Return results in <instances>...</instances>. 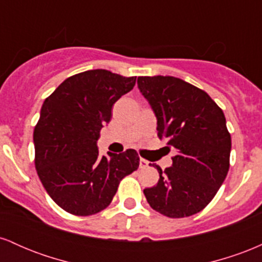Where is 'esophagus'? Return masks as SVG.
Segmentation results:
<instances>
[{"label": "esophagus", "instance_id": "esophagus-1", "mask_svg": "<svg viewBox=\"0 0 262 262\" xmlns=\"http://www.w3.org/2000/svg\"><path fill=\"white\" fill-rule=\"evenodd\" d=\"M149 166V161L145 160V159L141 158L140 161H139V167L140 169H146V167Z\"/></svg>", "mask_w": 262, "mask_h": 262}]
</instances>
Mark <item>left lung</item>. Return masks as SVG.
I'll list each match as a JSON object with an SVG mask.
<instances>
[{
    "instance_id": "obj_1",
    "label": "left lung",
    "mask_w": 262,
    "mask_h": 262,
    "mask_svg": "<svg viewBox=\"0 0 262 262\" xmlns=\"http://www.w3.org/2000/svg\"><path fill=\"white\" fill-rule=\"evenodd\" d=\"M138 87L158 118V137L176 150L171 167L152 165L160 179L144 189L146 201L170 218L196 214L229 171L231 138L223 111L203 90L173 76H140Z\"/></svg>"
}]
</instances>
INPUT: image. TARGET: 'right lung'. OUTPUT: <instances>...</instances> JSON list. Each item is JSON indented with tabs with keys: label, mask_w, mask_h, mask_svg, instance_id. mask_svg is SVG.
<instances>
[{
	"label": "right lung",
	"mask_w": 262,
	"mask_h": 262,
	"mask_svg": "<svg viewBox=\"0 0 262 262\" xmlns=\"http://www.w3.org/2000/svg\"><path fill=\"white\" fill-rule=\"evenodd\" d=\"M135 81L89 70L68 77L45 98L33 134L35 169L48 194L68 213L87 217L107 208L122 179L139 167L134 149L106 158L96 145L113 104Z\"/></svg>",
	"instance_id": "right-lung-1"
}]
</instances>
